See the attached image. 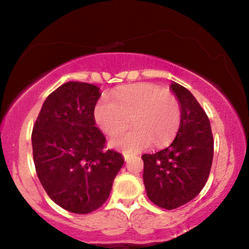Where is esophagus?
<instances>
[{
    "instance_id": "1",
    "label": "esophagus",
    "mask_w": 249,
    "mask_h": 249,
    "mask_svg": "<svg viewBox=\"0 0 249 249\" xmlns=\"http://www.w3.org/2000/svg\"><path fill=\"white\" fill-rule=\"evenodd\" d=\"M130 158V155H128V154H124V159L125 160H128Z\"/></svg>"
}]
</instances>
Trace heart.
Instances as JSON below:
<instances>
[{
    "instance_id": "obj_1",
    "label": "heart",
    "mask_w": 249,
    "mask_h": 249,
    "mask_svg": "<svg viewBox=\"0 0 249 249\" xmlns=\"http://www.w3.org/2000/svg\"><path fill=\"white\" fill-rule=\"evenodd\" d=\"M181 104L171 92L151 83H140L109 92L96 102L93 116L105 134L113 135L129 124L135 126L114 135L111 145L132 154L153 144L161 147L169 142L181 124Z\"/></svg>"
}]
</instances>
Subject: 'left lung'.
<instances>
[{
	"instance_id": "left-lung-1",
	"label": "left lung",
	"mask_w": 249,
	"mask_h": 249,
	"mask_svg": "<svg viewBox=\"0 0 249 249\" xmlns=\"http://www.w3.org/2000/svg\"><path fill=\"white\" fill-rule=\"evenodd\" d=\"M181 104V124L174 142L165 149L142 156L144 184L149 200L174 210L199 195L208 181L214 141L209 117L192 93L171 84Z\"/></svg>"
}]
</instances>
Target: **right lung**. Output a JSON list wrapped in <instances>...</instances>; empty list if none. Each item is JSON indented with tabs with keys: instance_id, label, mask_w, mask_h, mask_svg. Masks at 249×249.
<instances>
[{
	"instance_id": "1",
	"label": "right lung",
	"mask_w": 249,
	"mask_h": 249,
	"mask_svg": "<svg viewBox=\"0 0 249 249\" xmlns=\"http://www.w3.org/2000/svg\"><path fill=\"white\" fill-rule=\"evenodd\" d=\"M100 89L64 83L48 95L32 133L36 174L50 199L77 214L91 213L107 200L123 166L120 153L105 149L93 109Z\"/></svg>"
}]
</instances>
